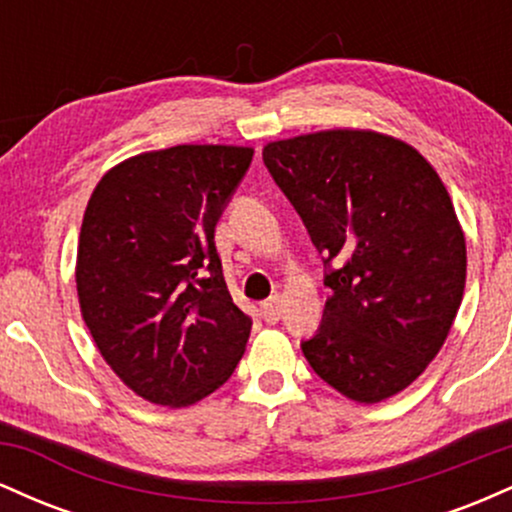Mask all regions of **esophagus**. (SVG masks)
I'll return each mask as SVG.
<instances>
[{
  "label": "esophagus",
  "mask_w": 512,
  "mask_h": 512,
  "mask_svg": "<svg viewBox=\"0 0 512 512\" xmlns=\"http://www.w3.org/2000/svg\"><path fill=\"white\" fill-rule=\"evenodd\" d=\"M260 315H262V320L267 322V325H274V322H279V317H281V296H279V293L269 296L267 301L260 305Z\"/></svg>",
  "instance_id": "34e87169"
}]
</instances>
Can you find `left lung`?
Instances as JSON below:
<instances>
[{
  "instance_id": "8db88e82",
  "label": "left lung",
  "mask_w": 512,
  "mask_h": 512,
  "mask_svg": "<svg viewBox=\"0 0 512 512\" xmlns=\"http://www.w3.org/2000/svg\"><path fill=\"white\" fill-rule=\"evenodd\" d=\"M262 158L327 264L330 298L303 356L354 402L397 395L462 303L467 245L443 180L414 146L370 129L279 139Z\"/></svg>"
}]
</instances>
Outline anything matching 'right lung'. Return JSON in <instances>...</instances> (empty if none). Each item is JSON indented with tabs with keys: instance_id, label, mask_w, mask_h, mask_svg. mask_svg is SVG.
<instances>
[{
	"instance_id": "right-lung-1",
	"label": "right lung",
	"mask_w": 512,
	"mask_h": 512,
	"mask_svg": "<svg viewBox=\"0 0 512 512\" xmlns=\"http://www.w3.org/2000/svg\"><path fill=\"white\" fill-rule=\"evenodd\" d=\"M250 146L180 144L103 175L84 211L76 293L117 378L151 404L180 409L231 378L252 320L228 293L214 228Z\"/></svg>"
}]
</instances>
